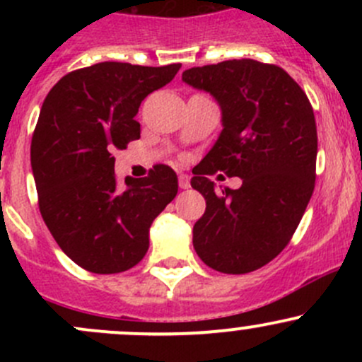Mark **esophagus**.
Masks as SVG:
<instances>
[{"mask_svg":"<svg viewBox=\"0 0 362 362\" xmlns=\"http://www.w3.org/2000/svg\"><path fill=\"white\" fill-rule=\"evenodd\" d=\"M178 185H180V189L191 187V178H189V175H178Z\"/></svg>","mask_w":362,"mask_h":362,"instance_id":"1","label":"esophagus"}]
</instances>
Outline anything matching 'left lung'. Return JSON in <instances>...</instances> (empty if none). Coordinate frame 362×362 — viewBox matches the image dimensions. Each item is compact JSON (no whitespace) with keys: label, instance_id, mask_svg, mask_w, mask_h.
I'll return each instance as SVG.
<instances>
[{"label":"left lung","instance_id":"obj_1","mask_svg":"<svg viewBox=\"0 0 362 362\" xmlns=\"http://www.w3.org/2000/svg\"><path fill=\"white\" fill-rule=\"evenodd\" d=\"M182 80L210 93L222 131L192 170L206 210L192 245L210 268L242 275L262 268L293 238L315 187L317 126L305 90L275 64L222 61L185 69ZM240 176V189L217 192L209 175Z\"/></svg>","mask_w":362,"mask_h":362}]
</instances>
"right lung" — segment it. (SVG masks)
<instances>
[{"label":"right lung","instance_id":"right-lung-1","mask_svg":"<svg viewBox=\"0 0 362 362\" xmlns=\"http://www.w3.org/2000/svg\"><path fill=\"white\" fill-rule=\"evenodd\" d=\"M178 69L98 63L64 75L43 101L31 140L40 214L61 250L87 272L136 266L152 222L177 196V173L166 164L117 185L112 152L140 138L141 101Z\"/></svg>","mask_w":362,"mask_h":362}]
</instances>
